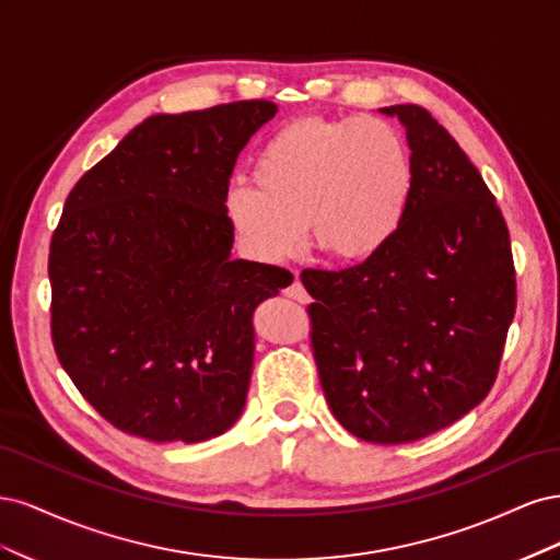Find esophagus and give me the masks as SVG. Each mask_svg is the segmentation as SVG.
Wrapping results in <instances>:
<instances>
[{
    "label": "esophagus",
    "mask_w": 560,
    "mask_h": 560,
    "mask_svg": "<svg viewBox=\"0 0 560 560\" xmlns=\"http://www.w3.org/2000/svg\"><path fill=\"white\" fill-rule=\"evenodd\" d=\"M284 294L290 296V299H294V301H299V303H308V301H311V296H308V292H306V287L301 284V280H299V278H294V280H292V284L287 287Z\"/></svg>",
    "instance_id": "obj_1"
}]
</instances>
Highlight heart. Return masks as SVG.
<instances>
[{"label":"heart","instance_id":"b5f03b06","mask_svg":"<svg viewBox=\"0 0 560 560\" xmlns=\"http://www.w3.org/2000/svg\"><path fill=\"white\" fill-rule=\"evenodd\" d=\"M257 189L233 184L224 217L252 261L278 266L306 245L338 264L374 259L399 233L413 165L381 118H303L280 128L252 165Z\"/></svg>","mask_w":560,"mask_h":560}]
</instances>
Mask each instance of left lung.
<instances>
[{"label":"left lung","instance_id":"1","mask_svg":"<svg viewBox=\"0 0 560 560\" xmlns=\"http://www.w3.org/2000/svg\"><path fill=\"white\" fill-rule=\"evenodd\" d=\"M397 116L411 149L406 219L374 259L303 270L313 354L331 413L371 444L448 428L495 383L516 311L510 231L444 126L418 105Z\"/></svg>","mask_w":560,"mask_h":560}]
</instances>
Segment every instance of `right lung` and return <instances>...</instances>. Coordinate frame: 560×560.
<instances>
[{
  "label": "right lung",
  "mask_w": 560,
  "mask_h": 560,
  "mask_svg": "<svg viewBox=\"0 0 560 560\" xmlns=\"http://www.w3.org/2000/svg\"><path fill=\"white\" fill-rule=\"evenodd\" d=\"M268 100L154 114L67 196L50 241V334L79 393L114 428L198 444L241 418L252 315L287 270L231 259L224 194Z\"/></svg>",
  "instance_id": "right-lung-1"
}]
</instances>
